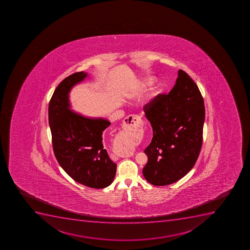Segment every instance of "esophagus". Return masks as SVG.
<instances>
[{
  "label": "esophagus",
  "instance_id": "1",
  "mask_svg": "<svg viewBox=\"0 0 250 250\" xmlns=\"http://www.w3.org/2000/svg\"><path fill=\"white\" fill-rule=\"evenodd\" d=\"M140 127V118L138 115H131L125 118L124 120V128L127 131L138 130ZM134 152H130L126 154L122 155V157H131Z\"/></svg>",
  "mask_w": 250,
  "mask_h": 250
}]
</instances>
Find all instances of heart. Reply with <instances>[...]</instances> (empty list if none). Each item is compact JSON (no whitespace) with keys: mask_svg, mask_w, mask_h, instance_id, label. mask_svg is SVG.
Returning <instances> with one entry per match:
<instances>
[{"mask_svg":"<svg viewBox=\"0 0 250 250\" xmlns=\"http://www.w3.org/2000/svg\"><path fill=\"white\" fill-rule=\"evenodd\" d=\"M155 82V79L153 77H145L144 81H143L142 85L144 87L149 86L151 84H153ZM134 145V142L132 143H128L127 145H126V147H125V149L124 151H123V152L124 153H126V152H128L131 149V147Z\"/></svg>","mask_w":250,"mask_h":250,"instance_id":"heart-1","label":"heart"}]
</instances>
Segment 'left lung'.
Here are the masks:
<instances>
[{
	"label": "left lung",
	"mask_w": 250,
	"mask_h": 250,
	"mask_svg": "<svg viewBox=\"0 0 250 250\" xmlns=\"http://www.w3.org/2000/svg\"><path fill=\"white\" fill-rule=\"evenodd\" d=\"M153 137L145 149L143 174L154 186L172 184L194 167L203 145L205 106L195 82L178 70L168 94H158L144 106Z\"/></svg>",
	"instance_id": "1"
}]
</instances>
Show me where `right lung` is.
<instances>
[{"label":"right lung","instance_id":"1","mask_svg":"<svg viewBox=\"0 0 250 250\" xmlns=\"http://www.w3.org/2000/svg\"><path fill=\"white\" fill-rule=\"evenodd\" d=\"M88 74L75 73L56 87L48 106L52 147L56 160L74 181L94 189L112 183L117 165L108 155L105 145L110 136L103 132L110 122L88 118L70 110L69 93Z\"/></svg>","mask_w":250,"mask_h":250}]
</instances>
